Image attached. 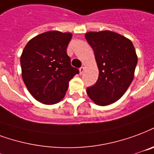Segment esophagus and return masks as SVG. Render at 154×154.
Masks as SVG:
<instances>
[{"mask_svg": "<svg viewBox=\"0 0 154 154\" xmlns=\"http://www.w3.org/2000/svg\"><path fill=\"white\" fill-rule=\"evenodd\" d=\"M84 70H85V68H84V67H81V68H79V72H80V74H82L83 72H84Z\"/></svg>", "mask_w": 154, "mask_h": 154, "instance_id": "1", "label": "esophagus"}]
</instances>
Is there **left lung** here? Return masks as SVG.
Returning a JSON list of instances; mask_svg holds the SVG:
<instances>
[{
	"mask_svg": "<svg viewBox=\"0 0 154 154\" xmlns=\"http://www.w3.org/2000/svg\"><path fill=\"white\" fill-rule=\"evenodd\" d=\"M85 37L99 68L97 82L86 93L98 105H109L123 95L134 78L138 61L135 47L131 40L111 31L89 32Z\"/></svg>",
	"mask_w": 154,
	"mask_h": 154,
	"instance_id": "8db88e82",
	"label": "left lung"
}]
</instances>
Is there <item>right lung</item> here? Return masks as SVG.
Listing matches in <instances>:
<instances>
[{"instance_id": "1", "label": "right lung", "mask_w": 154, "mask_h": 154, "mask_svg": "<svg viewBox=\"0 0 154 154\" xmlns=\"http://www.w3.org/2000/svg\"><path fill=\"white\" fill-rule=\"evenodd\" d=\"M72 36L70 32L49 31L31 39L23 51V80L41 103L54 104L62 100L69 81L79 73L66 52Z\"/></svg>"}]
</instances>
